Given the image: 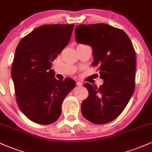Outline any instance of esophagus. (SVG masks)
I'll use <instances>...</instances> for the list:
<instances>
[{
  "label": "esophagus",
  "mask_w": 152,
  "mask_h": 152,
  "mask_svg": "<svg viewBox=\"0 0 152 152\" xmlns=\"http://www.w3.org/2000/svg\"><path fill=\"white\" fill-rule=\"evenodd\" d=\"M76 85L78 86H81L82 85H83V83H81V82H79V81H77L76 82Z\"/></svg>",
  "instance_id": "obj_1"
}]
</instances>
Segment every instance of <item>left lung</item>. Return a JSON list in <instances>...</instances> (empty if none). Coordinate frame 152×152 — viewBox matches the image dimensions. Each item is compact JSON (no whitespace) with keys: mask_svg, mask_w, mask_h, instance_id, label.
Masks as SVG:
<instances>
[{"mask_svg":"<svg viewBox=\"0 0 152 152\" xmlns=\"http://www.w3.org/2000/svg\"><path fill=\"white\" fill-rule=\"evenodd\" d=\"M76 41L93 49L94 61L99 67V88L83 84L88 97L81 104L83 116L98 125L118 118L134 91L136 56L132 44L123 30L104 23L80 25L75 30Z\"/></svg>","mask_w":152,"mask_h":152,"instance_id":"left-lung-1","label":"left lung"}]
</instances>
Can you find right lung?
<instances>
[{
	"label": "right lung",
	"instance_id": "1",
	"mask_svg": "<svg viewBox=\"0 0 152 152\" xmlns=\"http://www.w3.org/2000/svg\"><path fill=\"white\" fill-rule=\"evenodd\" d=\"M74 25H45L24 37L12 65L16 101L31 121L49 125L58 120L65 97L76 86L70 78L56 80L52 62L70 41Z\"/></svg>",
	"mask_w": 152,
	"mask_h": 152
}]
</instances>
